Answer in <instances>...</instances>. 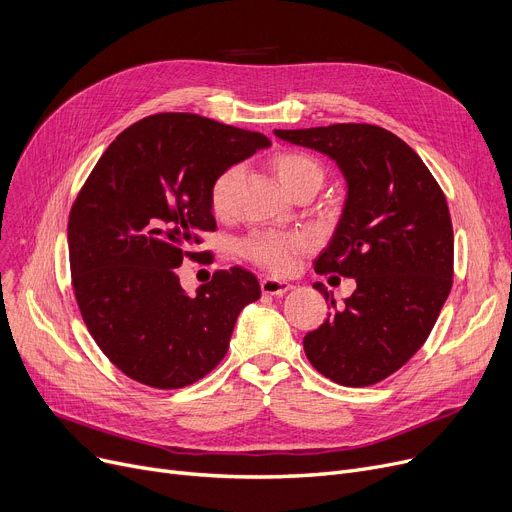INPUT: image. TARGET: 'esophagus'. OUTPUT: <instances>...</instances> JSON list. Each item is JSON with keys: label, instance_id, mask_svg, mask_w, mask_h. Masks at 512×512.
<instances>
[{"label": "esophagus", "instance_id": "1", "mask_svg": "<svg viewBox=\"0 0 512 512\" xmlns=\"http://www.w3.org/2000/svg\"><path fill=\"white\" fill-rule=\"evenodd\" d=\"M260 289L266 296H283L291 289V285L287 281H281L275 277H264V279H260Z\"/></svg>", "mask_w": 512, "mask_h": 512}]
</instances>
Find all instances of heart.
<instances>
[{"mask_svg": "<svg viewBox=\"0 0 512 512\" xmlns=\"http://www.w3.org/2000/svg\"><path fill=\"white\" fill-rule=\"evenodd\" d=\"M275 177L287 193L300 185L323 181V168L312 156L283 150L269 160ZM239 170L235 166L223 170L210 187V206L216 214H225L231 206V193ZM310 248V239L304 233H254L241 243V254L248 260L264 266L273 273H289L294 269L298 256Z\"/></svg>", "mask_w": 512, "mask_h": 512, "instance_id": "b5f03b06", "label": "heart"}]
</instances>
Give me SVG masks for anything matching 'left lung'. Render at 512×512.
<instances>
[{
  "label": "left lung",
  "instance_id": "1",
  "mask_svg": "<svg viewBox=\"0 0 512 512\" xmlns=\"http://www.w3.org/2000/svg\"><path fill=\"white\" fill-rule=\"evenodd\" d=\"M283 141L329 156L348 185L329 246L314 260L319 275L356 279L304 337L312 367L327 379L364 387L383 381L425 344L450 294L454 233L444 191L400 137L375 125L342 123L281 131Z\"/></svg>",
  "mask_w": 512,
  "mask_h": 512
}]
</instances>
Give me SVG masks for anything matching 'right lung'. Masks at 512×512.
<instances>
[{
    "instance_id": "right-lung-1",
    "label": "right lung",
    "mask_w": 512,
    "mask_h": 512,
    "mask_svg": "<svg viewBox=\"0 0 512 512\" xmlns=\"http://www.w3.org/2000/svg\"><path fill=\"white\" fill-rule=\"evenodd\" d=\"M269 145L256 131L166 112L125 129L97 160L68 218L70 273L91 337L127 377L179 389L225 358L258 279L233 266L189 296L177 269L216 229L214 179Z\"/></svg>"
}]
</instances>
